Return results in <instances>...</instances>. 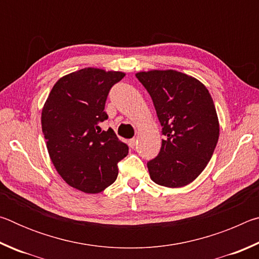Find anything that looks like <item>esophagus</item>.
<instances>
[{
  "instance_id": "1",
  "label": "esophagus",
  "mask_w": 259,
  "mask_h": 259,
  "mask_svg": "<svg viewBox=\"0 0 259 259\" xmlns=\"http://www.w3.org/2000/svg\"><path fill=\"white\" fill-rule=\"evenodd\" d=\"M136 144H137V139H136V138H133V139L129 140V146H130L131 148H135Z\"/></svg>"
}]
</instances>
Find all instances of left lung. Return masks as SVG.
<instances>
[{
  "mask_svg": "<svg viewBox=\"0 0 259 259\" xmlns=\"http://www.w3.org/2000/svg\"><path fill=\"white\" fill-rule=\"evenodd\" d=\"M154 104L162 126L159 154L147 162L152 181L165 187L192 183L211 159L219 123L209 91L196 78L176 71L136 74Z\"/></svg>",
  "mask_w": 259,
  "mask_h": 259,
  "instance_id": "left-lung-1",
  "label": "left lung"
}]
</instances>
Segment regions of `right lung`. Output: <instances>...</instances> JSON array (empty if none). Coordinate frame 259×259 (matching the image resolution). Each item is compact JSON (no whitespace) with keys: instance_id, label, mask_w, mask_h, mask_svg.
I'll list each match as a JSON object with an SVG mask.
<instances>
[{"instance_id":"right-lung-1","label":"right lung","mask_w":259,"mask_h":259,"mask_svg":"<svg viewBox=\"0 0 259 259\" xmlns=\"http://www.w3.org/2000/svg\"><path fill=\"white\" fill-rule=\"evenodd\" d=\"M122 72L83 68L59 78L42 109V131L57 171L68 185L98 193L115 182L129 147L113 129L100 130L111 88Z\"/></svg>"}]
</instances>
